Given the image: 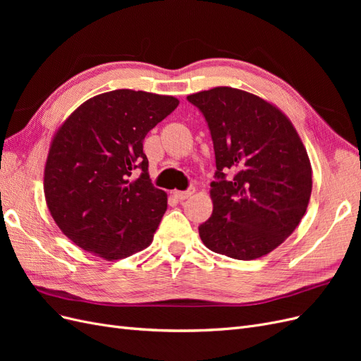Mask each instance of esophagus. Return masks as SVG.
I'll use <instances>...</instances> for the list:
<instances>
[{"instance_id":"1","label":"esophagus","mask_w":361,"mask_h":361,"mask_svg":"<svg viewBox=\"0 0 361 361\" xmlns=\"http://www.w3.org/2000/svg\"><path fill=\"white\" fill-rule=\"evenodd\" d=\"M194 192H195V188L190 187L187 191H174V197L179 199V200H187V199L191 197Z\"/></svg>"}]
</instances>
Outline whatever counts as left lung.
<instances>
[{
  "mask_svg": "<svg viewBox=\"0 0 361 361\" xmlns=\"http://www.w3.org/2000/svg\"><path fill=\"white\" fill-rule=\"evenodd\" d=\"M215 152L214 211L203 244L239 260L277 248L297 228L312 194V167L290 120L262 97L232 87L190 94Z\"/></svg>",
  "mask_w": 361,
  "mask_h": 361,
  "instance_id": "left-lung-1",
  "label": "left lung"
}]
</instances>
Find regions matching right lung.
I'll list each match as a JSON object with an SVG mask.
<instances>
[{
    "mask_svg": "<svg viewBox=\"0 0 361 361\" xmlns=\"http://www.w3.org/2000/svg\"><path fill=\"white\" fill-rule=\"evenodd\" d=\"M178 105L173 96L122 89L85 101L61 125L43 190L54 221L72 243L106 260L152 243L167 194L149 178L143 141Z\"/></svg>",
    "mask_w": 361,
    "mask_h": 361,
    "instance_id": "1",
    "label": "right lung"
}]
</instances>
